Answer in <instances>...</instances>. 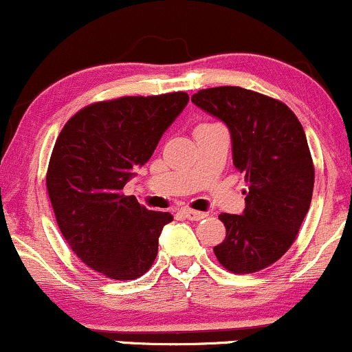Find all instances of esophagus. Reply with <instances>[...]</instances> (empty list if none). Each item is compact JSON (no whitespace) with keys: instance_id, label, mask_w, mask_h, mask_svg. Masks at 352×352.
<instances>
[{"instance_id":"34e87169","label":"esophagus","mask_w":352,"mask_h":352,"mask_svg":"<svg viewBox=\"0 0 352 352\" xmlns=\"http://www.w3.org/2000/svg\"><path fill=\"white\" fill-rule=\"evenodd\" d=\"M182 213H184L185 218H188V220H204L205 217H207V213L205 212H197V210H190V208H182Z\"/></svg>"}]
</instances>
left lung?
Segmentation results:
<instances>
[{
	"label": "left lung",
	"instance_id": "left-lung-1",
	"mask_svg": "<svg viewBox=\"0 0 352 352\" xmlns=\"http://www.w3.org/2000/svg\"><path fill=\"white\" fill-rule=\"evenodd\" d=\"M192 102L227 125L246 179L243 213L218 217L227 236L213 252L230 272H260L288 252L309 210L314 167L302 125L288 106L248 89H204Z\"/></svg>",
	"mask_w": 352,
	"mask_h": 352
}]
</instances>
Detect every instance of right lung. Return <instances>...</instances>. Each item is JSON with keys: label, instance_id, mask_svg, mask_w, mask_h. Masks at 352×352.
Returning a JSON list of instances; mask_svg holds the SVG:
<instances>
[{"label": "right lung", "instance_id": "add662e5", "mask_svg": "<svg viewBox=\"0 0 352 352\" xmlns=\"http://www.w3.org/2000/svg\"><path fill=\"white\" fill-rule=\"evenodd\" d=\"M187 104L185 92L92 104L56 140L46 177L56 220L72 252L104 276L134 280L155 260L173 217L140 207L122 190Z\"/></svg>", "mask_w": 352, "mask_h": 352}]
</instances>
